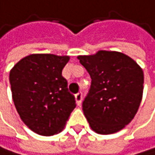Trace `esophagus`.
Returning <instances> with one entry per match:
<instances>
[{
	"instance_id": "34e87169",
	"label": "esophagus",
	"mask_w": 155,
	"mask_h": 155,
	"mask_svg": "<svg viewBox=\"0 0 155 155\" xmlns=\"http://www.w3.org/2000/svg\"><path fill=\"white\" fill-rule=\"evenodd\" d=\"M75 100H76V103L78 105H81L82 104V100H83V94L82 92H78L77 94L75 95Z\"/></svg>"
}]
</instances>
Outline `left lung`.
I'll use <instances>...</instances> for the list:
<instances>
[{"label":"left lung","mask_w":155,"mask_h":155,"mask_svg":"<svg viewBox=\"0 0 155 155\" xmlns=\"http://www.w3.org/2000/svg\"><path fill=\"white\" fill-rule=\"evenodd\" d=\"M78 59L91 78L82 105L91 129L101 135L123 129L140 105L143 71L131 57L117 51H100Z\"/></svg>","instance_id":"obj_1"}]
</instances>
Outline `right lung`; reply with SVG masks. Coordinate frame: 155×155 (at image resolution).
Masks as SVG:
<instances>
[{
    "label": "right lung",
    "instance_id": "right-lung-1",
    "mask_svg": "<svg viewBox=\"0 0 155 155\" xmlns=\"http://www.w3.org/2000/svg\"><path fill=\"white\" fill-rule=\"evenodd\" d=\"M68 56L31 54L9 74L13 101L22 121L41 136L61 132L76 106L62 70Z\"/></svg>",
    "mask_w": 155,
    "mask_h": 155
}]
</instances>
